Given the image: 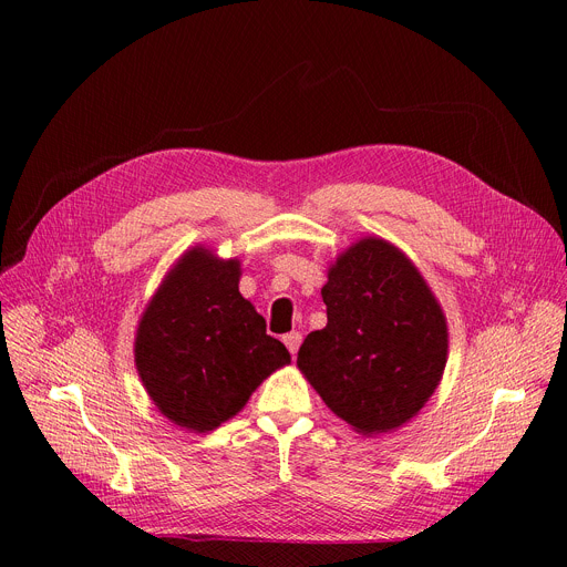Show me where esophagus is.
<instances>
[{"instance_id": "1", "label": "esophagus", "mask_w": 567, "mask_h": 567, "mask_svg": "<svg viewBox=\"0 0 567 567\" xmlns=\"http://www.w3.org/2000/svg\"><path fill=\"white\" fill-rule=\"evenodd\" d=\"M301 340H303V338H301V333H296V331H293V333H287V336L282 338V342H285V347L289 349V353H291V355H293L296 351H299Z\"/></svg>"}]
</instances>
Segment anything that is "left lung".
<instances>
[{
  "instance_id": "1",
  "label": "left lung",
  "mask_w": 567,
  "mask_h": 567,
  "mask_svg": "<svg viewBox=\"0 0 567 567\" xmlns=\"http://www.w3.org/2000/svg\"><path fill=\"white\" fill-rule=\"evenodd\" d=\"M329 323L312 331L296 365L355 432L398 430L436 391L449 361V326L413 261L365 236L329 268Z\"/></svg>"
}]
</instances>
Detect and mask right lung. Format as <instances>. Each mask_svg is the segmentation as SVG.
Wrapping results in <instances>:
<instances>
[{"label": "right lung", "mask_w": 567, "mask_h": 567, "mask_svg": "<svg viewBox=\"0 0 567 567\" xmlns=\"http://www.w3.org/2000/svg\"><path fill=\"white\" fill-rule=\"evenodd\" d=\"M238 278L241 261L195 246L169 268L137 323L142 385L165 419L190 432L220 427L291 361L238 291Z\"/></svg>", "instance_id": "1"}]
</instances>
